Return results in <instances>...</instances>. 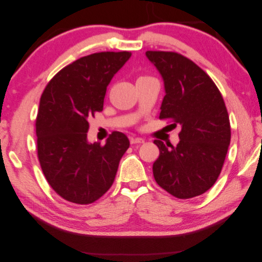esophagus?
I'll return each mask as SVG.
<instances>
[{
    "instance_id": "34e87169",
    "label": "esophagus",
    "mask_w": 262,
    "mask_h": 262,
    "mask_svg": "<svg viewBox=\"0 0 262 262\" xmlns=\"http://www.w3.org/2000/svg\"><path fill=\"white\" fill-rule=\"evenodd\" d=\"M130 143H131V144L144 143V140L142 139V138H130Z\"/></svg>"
}]
</instances>
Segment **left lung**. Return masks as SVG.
<instances>
[{
  "label": "left lung",
  "instance_id": "8db88e82",
  "mask_svg": "<svg viewBox=\"0 0 262 262\" xmlns=\"http://www.w3.org/2000/svg\"><path fill=\"white\" fill-rule=\"evenodd\" d=\"M145 55L164 82L160 119L170 118L181 126L176 146L154 141L160 148L154 178L179 199L200 195L215 184L231 142L223 97L210 76L184 55L165 51Z\"/></svg>",
  "mask_w": 262,
  "mask_h": 262
}]
</instances>
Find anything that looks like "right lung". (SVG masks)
I'll return each mask as SVG.
<instances>
[{"instance_id": "obj_1", "label": "right lung", "mask_w": 262, "mask_h": 262, "mask_svg": "<svg viewBox=\"0 0 262 262\" xmlns=\"http://www.w3.org/2000/svg\"><path fill=\"white\" fill-rule=\"evenodd\" d=\"M131 52H98L77 59L45 89L36 120L38 158L51 188L77 204L98 200L112 187L130 142L113 132L104 145L87 140L89 119L101 112L107 86Z\"/></svg>"}]
</instances>
